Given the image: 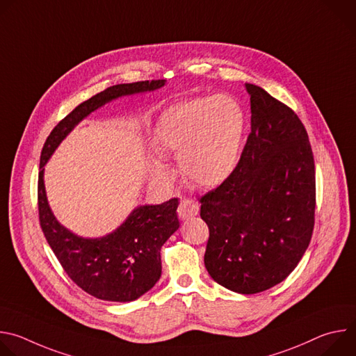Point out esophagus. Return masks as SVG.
<instances>
[{
	"label": "esophagus",
	"instance_id": "esophagus-1",
	"mask_svg": "<svg viewBox=\"0 0 356 356\" xmlns=\"http://www.w3.org/2000/svg\"><path fill=\"white\" fill-rule=\"evenodd\" d=\"M198 210H200L198 201L191 198H183L179 204L177 214L180 220H190L198 214Z\"/></svg>",
	"mask_w": 356,
	"mask_h": 356
}]
</instances>
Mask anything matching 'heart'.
Listing matches in <instances>:
<instances>
[{"instance_id": "1", "label": "heart", "mask_w": 356, "mask_h": 356, "mask_svg": "<svg viewBox=\"0 0 356 356\" xmlns=\"http://www.w3.org/2000/svg\"><path fill=\"white\" fill-rule=\"evenodd\" d=\"M245 134V114L229 95L197 97L169 106L158 118L154 145L161 154H177L184 179L198 187H217L236 169ZM152 175L165 180L170 172L161 161Z\"/></svg>"}]
</instances>
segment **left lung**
I'll list each match as a JSON object with an SVG mask.
<instances>
[{
  "label": "left lung",
  "mask_w": 356,
  "mask_h": 356,
  "mask_svg": "<svg viewBox=\"0 0 356 356\" xmlns=\"http://www.w3.org/2000/svg\"><path fill=\"white\" fill-rule=\"evenodd\" d=\"M250 95V134L234 173L200 198L210 229L204 265L241 294L283 282L306 252L314 228L316 168L297 114L262 87Z\"/></svg>",
  "instance_id": "left-lung-1"
}]
</instances>
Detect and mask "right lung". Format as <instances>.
Listing matches in <instances>:
<instances>
[{
	"label": "right lung",
	"mask_w": 356,
	"mask_h": 356,
	"mask_svg": "<svg viewBox=\"0 0 356 356\" xmlns=\"http://www.w3.org/2000/svg\"><path fill=\"white\" fill-rule=\"evenodd\" d=\"M166 80L117 84L77 106L47 136L40 154L38 209L40 228L67 276L86 293L107 301H132L149 291L162 275L161 248L177 231L179 200L139 206L111 234L83 238L65 228L46 198L43 166L72 129L97 108L124 95L154 91Z\"/></svg>",
	"instance_id": "1"
}]
</instances>
